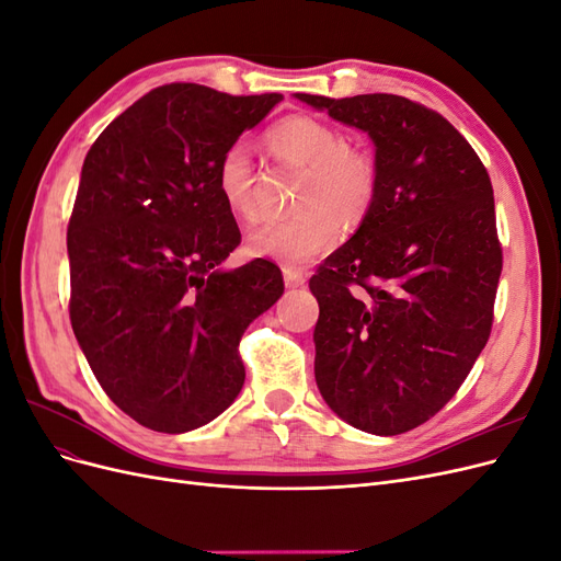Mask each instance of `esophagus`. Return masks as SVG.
I'll use <instances>...</instances> for the list:
<instances>
[{
	"mask_svg": "<svg viewBox=\"0 0 561 561\" xmlns=\"http://www.w3.org/2000/svg\"><path fill=\"white\" fill-rule=\"evenodd\" d=\"M283 280H285V285H287V287H299V285L307 283V276H304L299 268L285 266V268H283Z\"/></svg>",
	"mask_w": 561,
	"mask_h": 561,
	"instance_id": "obj_1",
	"label": "esophagus"
}]
</instances>
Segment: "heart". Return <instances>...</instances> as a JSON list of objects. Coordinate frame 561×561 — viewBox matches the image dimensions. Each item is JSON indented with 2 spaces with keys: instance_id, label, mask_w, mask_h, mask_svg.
Instances as JSON below:
<instances>
[{
  "instance_id": "heart-1",
  "label": "heart",
  "mask_w": 561,
  "mask_h": 561,
  "mask_svg": "<svg viewBox=\"0 0 561 561\" xmlns=\"http://www.w3.org/2000/svg\"><path fill=\"white\" fill-rule=\"evenodd\" d=\"M264 149L276 161L307 171L297 192L301 213L254 227L245 236L250 257L283 266H307L342 239V222L353 227L367 217L377 198V161L363 147L346 145L344 133L313 116H287L264 133ZM257 171L250 151L229 145L215 165V186L225 208L243 222L260 215Z\"/></svg>"
}]
</instances>
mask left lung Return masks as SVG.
Listing matches in <instances>:
<instances>
[{"instance_id": "1", "label": "left lung", "mask_w": 561, "mask_h": 561, "mask_svg": "<svg viewBox=\"0 0 561 561\" xmlns=\"http://www.w3.org/2000/svg\"><path fill=\"white\" fill-rule=\"evenodd\" d=\"M297 98L367 130L379 171L360 229L309 280L316 381L353 428L400 435L456 396L491 334L503 268L494 190L463 135L416 100Z\"/></svg>"}]
</instances>
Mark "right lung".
Returning <instances> with one entry per match:
<instances>
[{"label": "right lung", "mask_w": 561, "mask_h": 561, "mask_svg": "<svg viewBox=\"0 0 561 561\" xmlns=\"http://www.w3.org/2000/svg\"><path fill=\"white\" fill-rule=\"evenodd\" d=\"M280 93L165 83L98 135L67 227L70 320L98 383L145 428L186 433L241 393V336L283 295L276 264L219 271L241 243L215 165Z\"/></svg>", "instance_id": "obj_1"}]
</instances>
